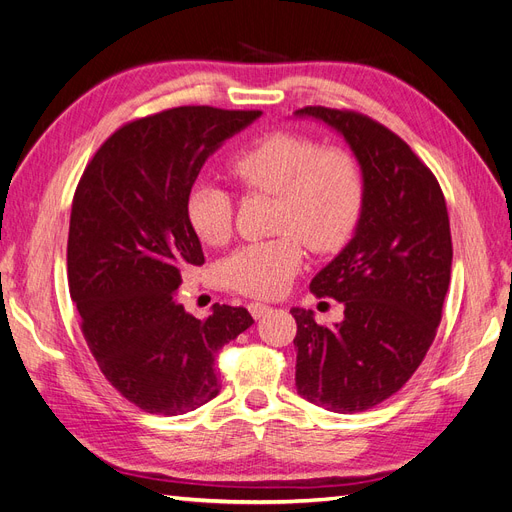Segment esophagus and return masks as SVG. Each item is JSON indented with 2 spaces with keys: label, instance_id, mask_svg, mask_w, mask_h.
Instances as JSON below:
<instances>
[{
  "label": "esophagus",
  "instance_id": "esophagus-1",
  "mask_svg": "<svg viewBox=\"0 0 512 512\" xmlns=\"http://www.w3.org/2000/svg\"><path fill=\"white\" fill-rule=\"evenodd\" d=\"M247 309H250V314H252L256 320L271 312V307H269V305H265V303H258V301H256V303H250V305H247Z\"/></svg>",
  "mask_w": 512,
  "mask_h": 512
}]
</instances>
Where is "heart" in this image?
<instances>
[{
	"label": "heart",
	"mask_w": 512,
	"mask_h": 512,
	"mask_svg": "<svg viewBox=\"0 0 512 512\" xmlns=\"http://www.w3.org/2000/svg\"><path fill=\"white\" fill-rule=\"evenodd\" d=\"M228 173L247 194H275L271 226L277 237L252 241L222 265L230 290L275 299L303 262V244L316 254L342 250L365 207V175L350 151L320 147L314 138L277 130L232 153ZM232 194L213 181H196L185 196V218L207 245L232 235Z\"/></svg>",
	"instance_id": "obj_1"
}]
</instances>
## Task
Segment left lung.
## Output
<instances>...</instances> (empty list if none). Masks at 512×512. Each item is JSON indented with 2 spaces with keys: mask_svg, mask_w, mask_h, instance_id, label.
I'll return each instance as SVG.
<instances>
[{
  "mask_svg": "<svg viewBox=\"0 0 512 512\" xmlns=\"http://www.w3.org/2000/svg\"><path fill=\"white\" fill-rule=\"evenodd\" d=\"M346 138L365 175V207L352 241L309 284L344 303L322 327L312 309L297 320V391L339 414L382 404L423 363L442 320L453 241L436 175L382 123L346 108L305 106Z\"/></svg>",
  "mask_w": 512,
  "mask_h": 512,
  "instance_id": "8db88e82",
  "label": "left lung"
}]
</instances>
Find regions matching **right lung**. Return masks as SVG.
I'll use <instances>...</instances> for the list:
<instances>
[{"label":"right lung","instance_id":"1","mask_svg":"<svg viewBox=\"0 0 512 512\" xmlns=\"http://www.w3.org/2000/svg\"><path fill=\"white\" fill-rule=\"evenodd\" d=\"M260 115L177 106L128 121L76 185L70 297L104 378L149 414H185L218 395L215 354L254 322L220 303L198 320L177 297L181 273L205 262L185 196L211 153Z\"/></svg>","mask_w":512,"mask_h":512}]
</instances>
